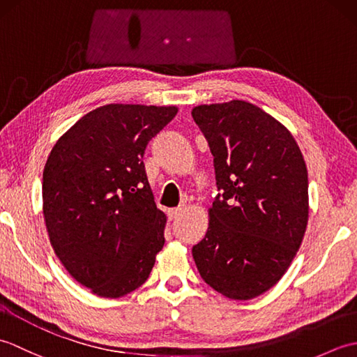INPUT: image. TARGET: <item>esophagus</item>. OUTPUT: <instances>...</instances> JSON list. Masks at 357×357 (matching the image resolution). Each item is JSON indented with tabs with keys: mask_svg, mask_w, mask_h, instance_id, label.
Segmentation results:
<instances>
[{
	"mask_svg": "<svg viewBox=\"0 0 357 357\" xmlns=\"http://www.w3.org/2000/svg\"><path fill=\"white\" fill-rule=\"evenodd\" d=\"M181 213H183V208L178 207V208H170L169 213H167V215H169V219H176Z\"/></svg>",
	"mask_w": 357,
	"mask_h": 357,
	"instance_id": "1",
	"label": "esophagus"
}]
</instances>
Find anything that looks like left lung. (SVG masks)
<instances>
[{"instance_id":"8db88e82","label":"left lung","mask_w":357,"mask_h":357,"mask_svg":"<svg viewBox=\"0 0 357 357\" xmlns=\"http://www.w3.org/2000/svg\"><path fill=\"white\" fill-rule=\"evenodd\" d=\"M213 155L218 196L192 253L201 278L248 301L278 284L304 239L308 173L293 135L247 101L192 110Z\"/></svg>"}]
</instances>
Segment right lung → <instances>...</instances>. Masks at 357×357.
Here are the masks:
<instances>
[{
    "label": "right lung",
    "mask_w": 357,
    "mask_h": 357,
    "mask_svg": "<svg viewBox=\"0 0 357 357\" xmlns=\"http://www.w3.org/2000/svg\"><path fill=\"white\" fill-rule=\"evenodd\" d=\"M178 107L107 104L77 121L43 172V213L58 259L101 298L146 282L164 247L167 218L144 167L149 141Z\"/></svg>",
    "instance_id": "obj_1"
}]
</instances>
